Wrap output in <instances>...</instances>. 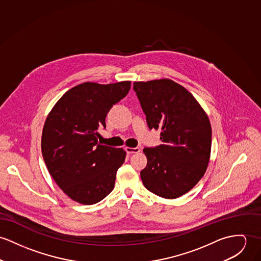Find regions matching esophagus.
I'll list each match as a JSON object with an SVG mask.
<instances>
[{
	"label": "esophagus",
	"mask_w": 261,
	"mask_h": 261,
	"mask_svg": "<svg viewBox=\"0 0 261 261\" xmlns=\"http://www.w3.org/2000/svg\"><path fill=\"white\" fill-rule=\"evenodd\" d=\"M125 150H126V152H127L128 154H133V153H138V152H140V148H138V147H135V148L126 147Z\"/></svg>",
	"instance_id": "34e87169"
}]
</instances>
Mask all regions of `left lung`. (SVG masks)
Wrapping results in <instances>:
<instances>
[{
  "instance_id": "obj_1",
  "label": "left lung",
  "mask_w": 261,
  "mask_h": 261,
  "mask_svg": "<svg viewBox=\"0 0 261 261\" xmlns=\"http://www.w3.org/2000/svg\"><path fill=\"white\" fill-rule=\"evenodd\" d=\"M149 129L160 130L162 144L143 149L140 172L152 193L174 199L190 191L205 173L211 152V125L200 104L170 79L134 82Z\"/></svg>"
}]
</instances>
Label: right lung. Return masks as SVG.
<instances>
[{
	"instance_id": "1",
	"label": "right lung",
	"mask_w": 261,
	"mask_h": 261,
	"mask_svg": "<svg viewBox=\"0 0 261 261\" xmlns=\"http://www.w3.org/2000/svg\"><path fill=\"white\" fill-rule=\"evenodd\" d=\"M130 81L102 85L85 82L67 91L47 117L41 140L44 161L59 187L71 199L95 204L114 188L126 152L98 142V127L123 99Z\"/></svg>"
}]
</instances>
